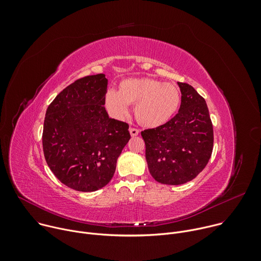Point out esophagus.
<instances>
[{"mask_svg":"<svg viewBox=\"0 0 261 261\" xmlns=\"http://www.w3.org/2000/svg\"><path fill=\"white\" fill-rule=\"evenodd\" d=\"M129 131H130L131 136H133V137H134V136H137V135L139 134V130L136 129V128H130Z\"/></svg>","mask_w":261,"mask_h":261,"instance_id":"esophagus-1","label":"esophagus"}]
</instances>
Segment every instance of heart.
<instances>
[{"label": "heart", "mask_w": 261, "mask_h": 261, "mask_svg": "<svg viewBox=\"0 0 261 261\" xmlns=\"http://www.w3.org/2000/svg\"><path fill=\"white\" fill-rule=\"evenodd\" d=\"M180 102L176 87L153 79H128L119 85V91L108 90L104 105L109 115L125 119L129 105L136 104L135 116L143 126L156 128L167 123L175 114Z\"/></svg>", "instance_id": "obj_1"}]
</instances>
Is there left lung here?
<instances>
[{
  "label": "left lung",
  "mask_w": 261,
  "mask_h": 261,
  "mask_svg": "<svg viewBox=\"0 0 261 261\" xmlns=\"http://www.w3.org/2000/svg\"><path fill=\"white\" fill-rule=\"evenodd\" d=\"M177 85L181 93L178 113L164 125L141 132L148 170L165 185L195 178L206 166L214 144L205 100L190 85Z\"/></svg>",
  "instance_id": "left-lung-1"
}]
</instances>
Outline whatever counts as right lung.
<instances>
[{
    "mask_svg": "<svg viewBox=\"0 0 261 261\" xmlns=\"http://www.w3.org/2000/svg\"><path fill=\"white\" fill-rule=\"evenodd\" d=\"M102 73L77 80L47 107L42 144L46 163L67 187L82 192L103 188L130 139L127 123L110 119Z\"/></svg>",
    "mask_w": 261,
    "mask_h": 261,
    "instance_id": "1",
    "label": "right lung"
}]
</instances>
